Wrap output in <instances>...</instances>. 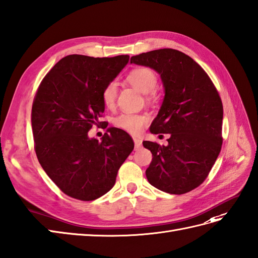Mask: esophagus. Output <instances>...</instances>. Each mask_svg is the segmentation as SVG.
<instances>
[{"label": "esophagus", "instance_id": "1", "mask_svg": "<svg viewBox=\"0 0 258 258\" xmlns=\"http://www.w3.org/2000/svg\"><path fill=\"white\" fill-rule=\"evenodd\" d=\"M133 140H134V144H135V149H136V150H137V149H140V148L142 147L143 141L141 140V138H138V137H134Z\"/></svg>", "mask_w": 258, "mask_h": 258}]
</instances>
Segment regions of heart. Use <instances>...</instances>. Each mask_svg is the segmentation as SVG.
I'll return each instance as SVG.
<instances>
[{
	"label": "heart",
	"mask_w": 258,
	"mask_h": 258,
	"mask_svg": "<svg viewBox=\"0 0 258 258\" xmlns=\"http://www.w3.org/2000/svg\"><path fill=\"white\" fill-rule=\"evenodd\" d=\"M126 81L136 88L142 94H150L153 92L158 85V77L156 73L149 69L141 66L132 70L127 76ZM117 96L116 83L110 82L104 86L102 89V101L107 107H112L115 103ZM149 122V116L147 114H134V113H122L114 118V124L118 128H121L131 134H138L144 128L145 125Z\"/></svg>",
	"instance_id": "b5f03b06"
}]
</instances>
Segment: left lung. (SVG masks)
<instances>
[{
	"label": "left lung",
	"instance_id": "obj_1",
	"mask_svg": "<svg viewBox=\"0 0 258 258\" xmlns=\"http://www.w3.org/2000/svg\"><path fill=\"white\" fill-rule=\"evenodd\" d=\"M131 63L155 70L164 88L150 133L169 134L168 145L143 142L153 154L147 180L162 192L185 194L205 181L220 154L223 108L219 94L206 72L181 51H149L132 56Z\"/></svg>",
	"mask_w": 258,
	"mask_h": 258
}]
</instances>
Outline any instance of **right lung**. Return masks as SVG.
<instances>
[{
  "mask_svg": "<svg viewBox=\"0 0 258 258\" xmlns=\"http://www.w3.org/2000/svg\"><path fill=\"white\" fill-rule=\"evenodd\" d=\"M128 55L71 54L44 76L31 109L39 162L63 193L94 201L113 187L117 171L134 149L126 132L110 127L101 142L88 132L104 112L102 89L128 63ZM107 127V126H105Z\"/></svg>",
  "mask_w": 258,
  "mask_h": 258,
  "instance_id": "obj_1",
  "label": "right lung"
}]
</instances>
